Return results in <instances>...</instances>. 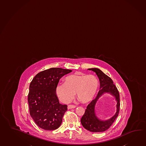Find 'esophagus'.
I'll use <instances>...</instances> for the list:
<instances>
[{"instance_id": "esophagus-1", "label": "esophagus", "mask_w": 146, "mask_h": 146, "mask_svg": "<svg viewBox=\"0 0 146 146\" xmlns=\"http://www.w3.org/2000/svg\"><path fill=\"white\" fill-rule=\"evenodd\" d=\"M75 108H76V106L75 105H73V104H70V105H68V109H74Z\"/></svg>"}]
</instances>
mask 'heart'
Masks as SVG:
<instances>
[{"label": "heart", "mask_w": 146, "mask_h": 146, "mask_svg": "<svg viewBox=\"0 0 146 146\" xmlns=\"http://www.w3.org/2000/svg\"><path fill=\"white\" fill-rule=\"evenodd\" d=\"M98 81L92 75L74 73L65 78V83L57 87V94L61 101L68 102L76 94L78 99L83 103L91 101L98 88Z\"/></svg>", "instance_id": "1"}]
</instances>
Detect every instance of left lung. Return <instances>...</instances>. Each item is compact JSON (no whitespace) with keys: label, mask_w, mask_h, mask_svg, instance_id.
I'll use <instances>...</instances> for the list:
<instances>
[{"label":"left lung","mask_w":146,"mask_h":146,"mask_svg":"<svg viewBox=\"0 0 146 146\" xmlns=\"http://www.w3.org/2000/svg\"><path fill=\"white\" fill-rule=\"evenodd\" d=\"M88 70H92L96 73L100 81V89L96 98L94 100H92L87 107V109L80 121L84 127L88 131L94 133L103 132L109 128L119 115L120 106L119 92L115 85L113 84L112 79L105 74L100 69L91 68H88ZM104 93H109L113 95L117 101V104L116 113L110 119L103 121L99 119L96 115L95 107L98 100Z\"/></svg>","instance_id":"1"}]
</instances>
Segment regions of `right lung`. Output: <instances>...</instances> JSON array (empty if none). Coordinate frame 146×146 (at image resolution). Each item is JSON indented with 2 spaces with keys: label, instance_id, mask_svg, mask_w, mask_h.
Returning a JSON list of instances; mask_svg holds the SVG:
<instances>
[{
  "label": "right lung",
  "instance_id": "1",
  "mask_svg": "<svg viewBox=\"0 0 146 146\" xmlns=\"http://www.w3.org/2000/svg\"><path fill=\"white\" fill-rule=\"evenodd\" d=\"M72 71L52 68L38 73L31 82L28 95L30 114L40 128L52 131L59 128L68 110L60 104L56 88L60 79Z\"/></svg>",
  "mask_w": 146,
  "mask_h": 146
}]
</instances>
